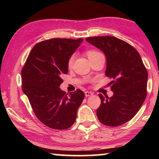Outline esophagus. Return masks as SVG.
<instances>
[{
    "label": "esophagus",
    "mask_w": 159,
    "mask_h": 159,
    "mask_svg": "<svg viewBox=\"0 0 159 159\" xmlns=\"http://www.w3.org/2000/svg\"><path fill=\"white\" fill-rule=\"evenodd\" d=\"M93 95V93H91V92H88V91H86V92H85V97H89V96H91Z\"/></svg>",
    "instance_id": "1"
}]
</instances>
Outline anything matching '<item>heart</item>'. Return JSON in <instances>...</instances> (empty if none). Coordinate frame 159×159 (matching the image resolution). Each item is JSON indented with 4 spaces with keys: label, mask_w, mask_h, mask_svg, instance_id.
<instances>
[{
    "label": "heart",
    "mask_w": 159,
    "mask_h": 159,
    "mask_svg": "<svg viewBox=\"0 0 159 159\" xmlns=\"http://www.w3.org/2000/svg\"><path fill=\"white\" fill-rule=\"evenodd\" d=\"M86 53H87V55L88 58H89V60L102 54L100 52H99V51L96 50H89L87 51V52ZM74 56L71 55V57H69L68 60V63H67V65H68L69 67H71L72 66V64H73V62H74Z\"/></svg>",
    "instance_id": "1"
}]
</instances>
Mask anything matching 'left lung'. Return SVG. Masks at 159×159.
I'll list each match as a JSON object with an SVG mask.
<instances>
[{
  "label": "left lung",
  "mask_w": 159,
  "mask_h": 159,
  "mask_svg": "<svg viewBox=\"0 0 159 159\" xmlns=\"http://www.w3.org/2000/svg\"><path fill=\"white\" fill-rule=\"evenodd\" d=\"M86 41L105 54V74L114 95L99 94L101 104L97 116L102 124L118 126L131 120L147 97L148 72L135 48L114 36L86 38Z\"/></svg>",
  "instance_id": "left-lung-1"
}]
</instances>
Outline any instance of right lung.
I'll return each mask as SVG.
<instances>
[{"label":"right lung","instance_id":"obj_1","mask_svg":"<svg viewBox=\"0 0 159 159\" xmlns=\"http://www.w3.org/2000/svg\"><path fill=\"white\" fill-rule=\"evenodd\" d=\"M82 41V39H52L38 43L21 69L23 92L36 117L50 128L71 127L85 98L80 89L68 95L60 88L63 83L61 76L68 73L69 59Z\"/></svg>","mask_w":159,"mask_h":159}]
</instances>
